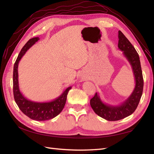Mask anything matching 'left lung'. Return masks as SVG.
Listing matches in <instances>:
<instances>
[{
    "instance_id": "left-lung-1",
    "label": "left lung",
    "mask_w": 154,
    "mask_h": 154,
    "mask_svg": "<svg viewBox=\"0 0 154 154\" xmlns=\"http://www.w3.org/2000/svg\"><path fill=\"white\" fill-rule=\"evenodd\" d=\"M118 48L123 51L124 57L131 66L136 85L130 96L123 103L117 106L103 103L97 92L91 99L90 104L94 112L107 121H118L131 115L137 109L143 91V78L139 54L121 31H118Z\"/></svg>"
}]
</instances>
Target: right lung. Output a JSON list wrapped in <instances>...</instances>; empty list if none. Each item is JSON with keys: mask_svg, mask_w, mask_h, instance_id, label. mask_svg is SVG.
<instances>
[{"mask_svg": "<svg viewBox=\"0 0 154 154\" xmlns=\"http://www.w3.org/2000/svg\"><path fill=\"white\" fill-rule=\"evenodd\" d=\"M40 38L35 37L28 40L21 49L13 67V95L14 98L20 110L29 118L35 121H46L55 118L64 108L67 96L72 87H67L62 94L55 100L48 102H35L27 100L20 91L18 85V66L20 59L26 51Z\"/></svg>", "mask_w": 154, "mask_h": 154, "instance_id": "right-lung-1", "label": "right lung"}]
</instances>
